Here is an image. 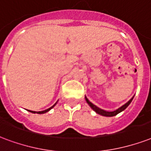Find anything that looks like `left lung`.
<instances>
[{"label": "left lung", "instance_id": "obj_1", "mask_svg": "<svg viewBox=\"0 0 151 151\" xmlns=\"http://www.w3.org/2000/svg\"><path fill=\"white\" fill-rule=\"evenodd\" d=\"M85 98H86V102H87V104H88V105L90 106L91 109H93L94 111H96V113L99 114V115H101V116H103L111 117V116H116L117 114H119V112H121V111H123L124 110H125V109L127 108V106H128L130 104H131V102H132L133 98H134V96H133L130 101H127L126 104H124L123 106H121L120 108H119V109H116V110H115V111H105V110H104V109H100V108L96 106L95 104H93L92 102H90V101H88V98H87L86 96H85Z\"/></svg>", "mask_w": 151, "mask_h": 151}]
</instances>
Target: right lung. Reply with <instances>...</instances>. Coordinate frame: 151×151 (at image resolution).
Listing matches in <instances>:
<instances>
[{
  "label": "right lung",
  "instance_id": "1",
  "mask_svg": "<svg viewBox=\"0 0 151 151\" xmlns=\"http://www.w3.org/2000/svg\"><path fill=\"white\" fill-rule=\"evenodd\" d=\"M57 102H58V101H57ZM57 102H56V103H55V104H54V105H53V106H51V107H50V108H49V109H46V110H43V111H30V110H27V111H30V112H32V113L44 114V113H46V112H47V111H50V109H53V108H54V107H55V105H56V104H57Z\"/></svg>",
  "mask_w": 151,
  "mask_h": 151
}]
</instances>
